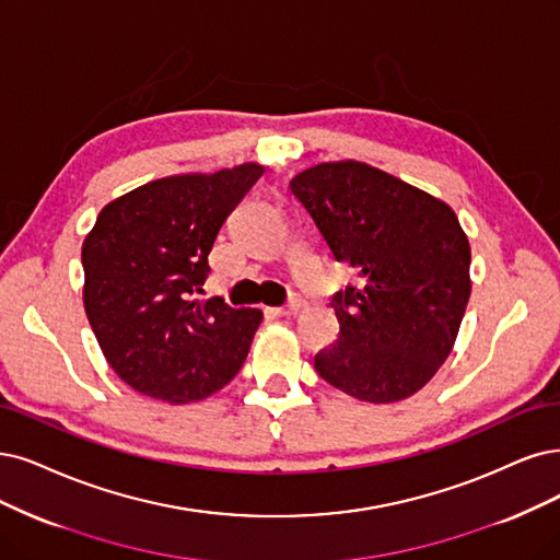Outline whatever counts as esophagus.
<instances>
[{"label":"esophagus","mask_w":560,"mask_h":560,"mask_svg":"<svg viewBox=\"0 0 560 560\" xmlns=\"http://www.w3.org/2000/svg\"><path fill=\"white\" fill-rule=\"evenodd\" d=\"M304 308H306L304 298H302V295H293V298H291V302H288L285 306L272 308V314H275V316H281V318H288V316H298V314H302Z\"/></svg>","instance_id":"obj_1"}]
</instances>
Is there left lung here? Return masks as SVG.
I'll use <instances>...</instances> for the list:
<instances>
[{
  "label": "left lung",
  "mask_w": 560,
  "mask_h": 560,
  "mask_svg": "<svg viewBox=\"0 0 560 560\" xmlns=\"http://www.w3.org/2000/svg\"><path fill=\"white\" fill-rule=\"evenodd\" d=\"M335 260L360 285L332 298L339 339L314 366L369 404L422 389L452 353L470 298V244L452 207L362 161L318 163L291 179Z\"/></svg>",
  "instance_id": "left-lung-1"
}]
</instances>
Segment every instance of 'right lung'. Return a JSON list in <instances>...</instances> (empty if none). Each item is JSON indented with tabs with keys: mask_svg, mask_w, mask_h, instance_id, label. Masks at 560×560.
<instances>
[{
	"mask_svg": "<svg viewBox=\"0 0 560 560\" xmlns=\"http://www.w3.org/2000/svg\"><path fill=\"white\" fill-rule=\"evenodd\" d=\"M260 163L161 177L103 207L82 242L88 320L115 374L163 404L207 399L235 378L260 308L198 300L214 240Z\"/></svg>",
	"mask_w": 560,
	"mask_h": 560,
	"instance_id": "1",
	"label": "right lung"
}]
</instances>
